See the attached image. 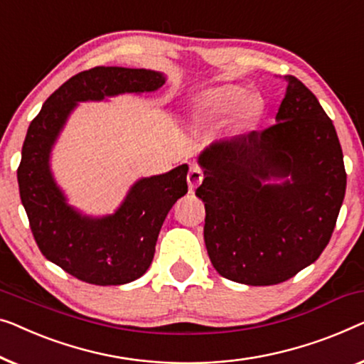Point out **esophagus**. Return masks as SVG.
Segmentation results:
<instances>
[{"label":"esophagus","mask_w":364,"mask_h":364,"mask_svg":"<svg viewBox=\"0 0 364 364\" xmlns=\"http://www.w3.org/2000/svg\"><path fill=\"white\" fill-rule=\"evenodd\" d=\"M202 181H203V171L200 169L198 166L193 164L191 167V171H188V173H187L188 188H191V191H195V188H197L200 183H202Z\"/></svg>","instance_id":"esophagus-1"}]
</instances>
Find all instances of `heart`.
Segmentation results:
<instances>
[{
    "label": "heart",
    "mask_w": 364,
    "mask_h": 364,
    "mask_svg": "<svg viewBox=\"0 0 364 364\" xmlns=\"http://www.w3.org/2000/svg\"><path fill=\"white\" fill-rule=\"evenodd\" d=\"M200 108L208 119H226L236 113L240 123H251L257 114V103L245 88L226 85L207 90L200 98Z\"/></svg>",
    "instance_id": "obj_1"
}]
</instances>
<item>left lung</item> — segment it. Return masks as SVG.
<instances>
[{
  "label": "left lung",
  "mask_w": 364,
  "mask_h": 364,
  "mask_svg": "<svg viewBox=\"0 0 364 364\" xmlns=\"http://www.w3.org/2000/svg\"><path fill=\"white\" fill-rule=\"evenodd\" d=\"M284 82L277 123L215 141L198 157L205 178L195 195L205 203L210 261L247 286L284 282L317 261L346 191L333 123L299 78Z\"/></svg>",
  "instance_id": "obj_1"
}]
</instances>
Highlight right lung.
<instances>
[{
	"label": "right lung",
	"mask_w": 364,
	"mask_h": 364,
	"mask_svg": "<svg viewBox=\"0 0 364 364\" xmlns=\"http://www.w3.org/2000/svg\"><path fill=\"white\" fill-rule=\"evenodd\" d=\"M164 83L162 73L146 68L95 67L68 78L31 121L18 167L21 202L42 255L83 282L119 286L143 276L167 213L187 193L188 167L141 178L117 212L92 218L67 205L57 187L49 167L52 146L78 102L154 92Z\"/></svg>",
	"instance_id": "right-lung-1"
}]
</instances>
